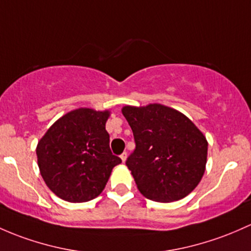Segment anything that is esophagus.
<instances>
[{"label":"esophagus","mask_w":251,"mask_h":251,"mask_svg":"<svg viewBox=\"0 0 251 251\" xmlns=\"http://www.w3.org/2000/svg\"><path fill=\"white\" fill-rule=\"evenodd\" d=\"M120 159H121V161H123V162H125L126 159H127V152H123V154L120 155Z\"/></svg>","instance_id":"obj_1"}]
</instances>
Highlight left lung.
<instances>
[{"instance_id":"left-lung-1","label":"left lung","mask_w":251,"mask_h":251,"mask_svg":"<svg viewBox=\"0 0 251 251\" xmlns=\"http://www.w3.org/2000/svg\"><path fill=\"white\" fill-rule=\"evenodd\" d=\"M121 112L136 142L126 165L139 192L163 203L188 196L205 171L204 134L186 115L167 105H125Z\"/></svg>"}]
</instances>
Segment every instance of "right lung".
Wrapping results in <instances>:
<instances>
[{
  "mask_svg": "<svg viewBox=\"0 0 251 251\" xmlns=\"http://www.w3.org/2000/svg\"><path fill=\"white\" fill-rule=\"evenodd\" d=\"M109 110L78 108L57 119L39 139L37 162L47 186L60 199L80 203L96 199L112 170L121 163L112 154L105 123Z\"/></svg>",
  "mask_w": 251,
  "mask_h": 251,
  "instance_id": "obj_1",
  "label": "right lung"
}]
</instances>
